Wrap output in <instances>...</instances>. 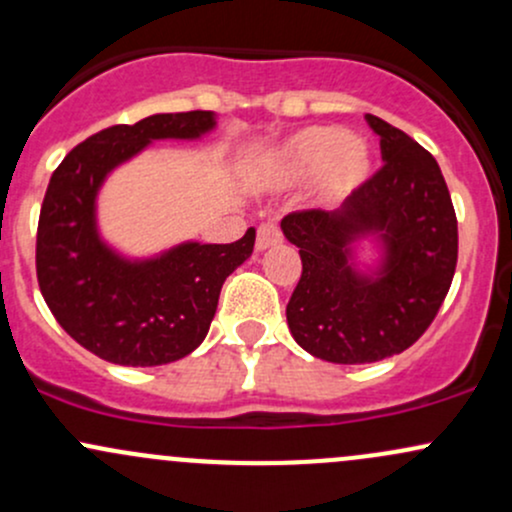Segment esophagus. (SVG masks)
<instances>
[{"label":"esophagus","mask_w":512,"mask_h":512,"mask_svg":"<svg viewBox=\"0 0 512 512\" xmlns=\"http://www.w3.org/2000/svg\"><path fill=\"white\" fill-rule=\"evenodd\" d=\"M279 243H282V230L274 226V223H262V226L257 228V250H267V247H274Z\"/></svg>","instance_id":"34e87169"}]
</instances>
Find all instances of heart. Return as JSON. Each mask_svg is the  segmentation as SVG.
Instances as JSON below:
<instances>
[{"instance_id":"heart-1","label":"heart","mask_w":512,"mask_h":512,"mask_svg":"<svg viewBox=\"0 0 512 512\" xmlns=\"http://www.w3.org/2000/svg\"><path fill=\"white\" fill-rule=\"evenodd\" d=\"M320 172V196L340 201L369 177L372 153L359 140H350L342 128L313 126L296 133L274 162V174L284 182H299Z\"/></svg>"}]
</instances>
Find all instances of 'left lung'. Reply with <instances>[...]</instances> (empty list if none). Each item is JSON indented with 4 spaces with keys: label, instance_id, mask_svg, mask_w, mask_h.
<instances>
[{
    "label": "left lung",
    "instance_id": "8db88e82",
    "mask_svg": "<svg viewBox=\"0 0 512 512\" xmlns=\"http://www.w3.org/2000/svg\"><path fill=\"white\" fill-rule=\"evenodd\" d=\"M364 119L379 136L384 165L342 209L282 218L303 265L286 323L303 350L333 364H369L408 350L435 320L457 269V213L437 160L401 128L372 114ZM359 234H379L385 243L376 280L351 269Z\"/></svg>",
    "mask_w": 512,
    "mask_h": 512
}]
</instances>
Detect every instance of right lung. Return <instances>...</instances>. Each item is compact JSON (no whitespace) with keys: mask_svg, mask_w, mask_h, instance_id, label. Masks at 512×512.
I'll list each match as a JSON object with an SVG mask.
<instances>
[{"mask_svg":"<svg viewBox=\"0 0 512 512\" xmlns=\"http://www.w3.org/2000/svg\"><path fill=\"white\" fill-rule=\"evenodd\" d=\"M213 126L211 111H184L104 128L50 177L38 218V286L65 333L106 362L157 367L194 352L223 282L252 255L255 228L235 243H184L145 262L123 260L97 233L94 199L106 172L153 140L199 138Z\"/></svg>","mask_w":512,"mask_h":512,"instance_id":"1","label":"right lung"}]
</instances>
